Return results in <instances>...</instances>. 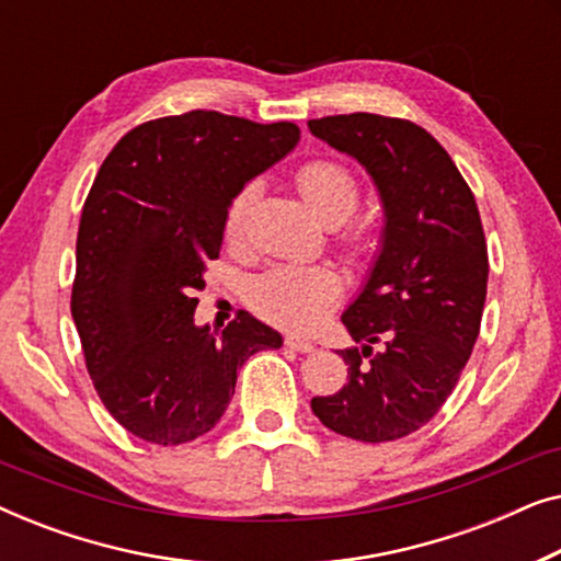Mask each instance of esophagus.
I'll return each instance as SVG.
<instances>
[{
  "instance_id": "obj_1",
  "label": "esophagus",
  "mask_w": 561,
  "mask_h": 561,
  "mask_svg": "<svg viewBox=\"0 0 561 561\" xmlns=\"http://www.w3.org/2000/svg\"><path fill=\"white\" fill-rule=\"evenodd\" d=\"M288 350H296V352H311L313 350V342L304 340V336H296V334H288L286 340H283Z\"/></svg>"
}]
</instances>
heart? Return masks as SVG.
Wrapping results in <instances>:
<instances>
[{
    "instance_id": "1",
    "label": "heart",
    "mask_w": 561,
    "mask_h": 561,
    "mask_svg": "<svg viewBox=\"0 0 561 561\" xmlns=\"http://www.w3.org/2000/svg\"><path fill=\"white\" fill-rule=\"evenodd\" d=\"M296 186L311 211L327 225H340L357 209L359 181L347 165L332 158H313L298 165ZM255 196V186L244 183L229 198L225 211V237L234 242L242 234L244 214ZM373 229L352 225L340 234V244L350 255L363 257L373 250ZM340 298V280L321 265H280L252 283L250 301L260 317L290 329H309L332 309Z\"/></svg>"
}]
</instances>
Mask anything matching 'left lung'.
I'll list each match as a JSON object with an SVG mask.
<instances>
[{
    "instance_id": "1",
    "label": "left lung",
    "mask_w": 561,
    "mask_h": 561,
    "mask_svg": "<svg viewBox=\"0 0 561 561\" xmlns=\"http://www.w3.org/2000/svg\"><path fill=\"white\" fill-rule=\"evenodd\" d=\"M309 129L357 158L386 206L382 252L342 317L365 347L342 352L347 382L311 398V411L350 439H403L439 413L480 334L488 242L478 204L416 122L355 112L311 119Z\"/></svg>"
}]
</instances>
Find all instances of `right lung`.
Listing matches in <instances>:
<instances>
[{
    "mask_svg": "<svg viewBox=\"0 0 561 561\" xmlns=\"http://www.w3.org/2000/svg\"><path fill=\"white\" fill-rule=\"evenodd\" d=\"M301 137L194 110L137 125L104 158L76 237L71 313L106 411L160 447L211 432L237 370L283 340L250 313L217 336L194 324L206 260L219 257L229 198Z\"/></svg>",
    "mask_w": 561,
    "mask_h": 561,
    "instance_id": "obj_1",
    "label": "right lung"
}]
</instances>
